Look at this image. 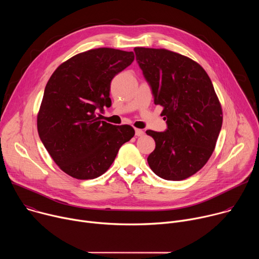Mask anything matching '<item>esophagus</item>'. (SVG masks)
Segmentation results:
<instances>
[{"mask_svg": "<svg viewBox=\"0 0 259 259\" xmlns=\"http://www.w3.org/2000/svg\"><path fill=\"white\" fill-rule=\"evenodd\" d=\"M144 134V132L141 130V129H135V135L136 136H142Z\"/></svg>", "mask_w": 259, "mask_h": 259, "instance_id": "1", "label": "esophagus"}]
</instances>
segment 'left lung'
Here are the masks:
<instances>
[{"label": "left lung", "instance_id": "obj_1", "mask_svg": "<svg viewBox=\"0 0 259 259\" xmlns=\"http://www.w3.org/2000/svg\"><path fill=\"white\" fill-rule=\"evenodd\" d=\"M134 52L167 123L164 132L146 131L156 141L147 163L163 179L183 180L215 149L223 125L220 102L207 72L191 58L166 49L136 47Z\"/></svg>", "mask_w": 259, "mask_h": 259}]
</instances>
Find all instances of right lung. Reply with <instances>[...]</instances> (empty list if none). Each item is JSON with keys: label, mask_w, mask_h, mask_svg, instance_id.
<instances>
[{"label": "right lung", "mask_w": 259, "mask_h": 259, "mask_svg": "<svg viewBox=\"0 0 259 259\" xmlns=\"http://www.w3.org/2000/svg\"><path fill=\"white\" fill-rule=\"evenodd\" d=\"M133 60V52L92 49L64 61L50 77L36 125L49 155L69 176L84 180L102 175L134 136L131 126L112 125L96 114L112 105L110 82Z\"/></svg>", "instance_id": "add662e5"}]
</instances>
